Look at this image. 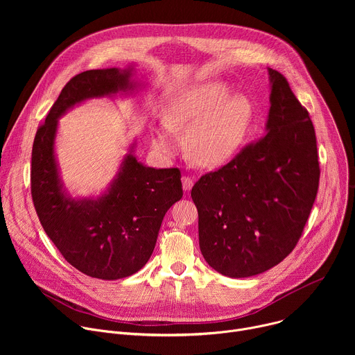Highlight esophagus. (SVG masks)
I'll list each match as a JSON object with an SVG mask.
<instances>
[{"instance_id": "34e87169", "label": "esophagus", "mask_w": 355, "mask_h": 355, "mask_svg": "<svg viewBox=\"0 0 355 355\" xmlns=\"http://www.w3.org/2000/svg\"><path fill=\"white\" fill-rule=\"evenodd\" d=\"M193 185V178L191 177H182V188L184 191H189Z\"/></svg>"}]
</instances>
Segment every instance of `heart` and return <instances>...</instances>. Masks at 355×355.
Returning a JSON list of instances; mask_svg holds the SVG:
<instances>
[{"label":"heart","mask_w":355,"mask_h":355,"mask_svg":"<svg viewBox=\"0 0 355 355\" xmlns=\"http://www.w3.org/2000/svg\"><path fill=\"white\" fill-rule=\"evenodd\" d=\"M254 107L245 94L230 95L225 84L192 87L173 95L163 108V125L153 128V146L164 156L181 147L177 135L188 132L191 157L204 167L230 162L245 143Z\"/></svg>","instance_id":"1"}]
</instances>
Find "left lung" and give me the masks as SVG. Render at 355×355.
Instances as JSON below:
<instances>
[{"label": "left lung", "mask_w": 355, "mask_h": 355, "mask_svg": "<svg viewBox=\"0 0 355 355\" xmlns=\"http://www.w3.org/2000/svg\"><path fill=\"white\" fill-rule=\"evenodd\" d=\"M271 81L266 133L222 168L202 175L191 196L207 263L230 278L261 274L297 244L319 188L315 128L286 78Z\"/></svg>", "instance_id": "obj_1"}]
</instances>
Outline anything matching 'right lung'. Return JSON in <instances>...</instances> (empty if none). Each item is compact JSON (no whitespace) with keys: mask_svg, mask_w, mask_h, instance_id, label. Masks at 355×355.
Returning a JSON list of instances; mask_svg holds the SVG:
<instances>
[{"mask_svg":"<svg viewBox=\"0 0 355 355\" xmlns=\"http://www.w3.org/2000/svg\"><path fill=\"white\" fill-rule=\"evenodd\" d=\"M130 70H88L62 89L32 147L31 193L37 218L62 252L83 274L119 279L137 272L155 250L166 212L182 196L178 168L146 167L128 155L110 189L96 199L64 193L55 159L58 119L88 98L132 88Z\"/></svg>","mask_w":355,"mask_h":355,"instance_id":"obj_1","label":"right lung"}]
</instances>
